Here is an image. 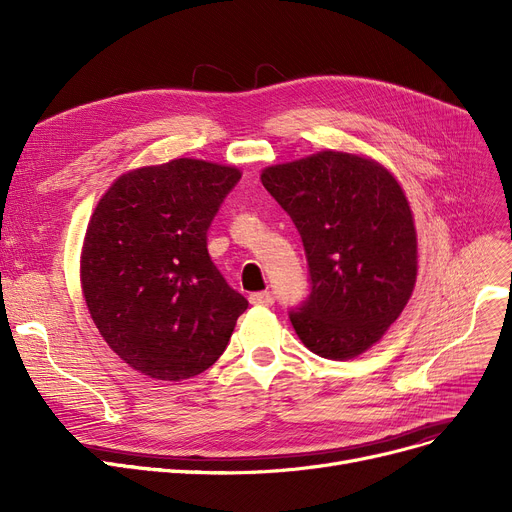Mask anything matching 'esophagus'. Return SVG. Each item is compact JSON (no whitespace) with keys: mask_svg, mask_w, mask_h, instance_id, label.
<instances>
[{"mask_svg":"<svg viewBox=\"0 0 512 512\" xmlns=\"http://www.w3.org/2000/svg\"><path fill=\"white\" fill-rule=\"evenodd\" d=\"M251 305H259V307H272L274 305V294L270 290H261V292H253L249 297Z\"/></svg>","mask_w":512,"mask_h":512,"instance_id":"obj_1","label":"esophagus"}]
</instances>
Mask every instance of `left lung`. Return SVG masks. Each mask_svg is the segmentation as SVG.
Listing matches in <instances>:
<instances>
[{
    "mask_svg": "<svg viewBox=\"0 0 512 512\" xmlns=\"http://www.w3.org/2000/svg\"><path fill=\"white\" fill-rule=\"evenodd\" d=\"M261 182L305 247L311 290L288 311L294 332L324 359L361 355L415 286L417 236L400 184L375 161L338 151L267 168Z\"/></svg>",
    "mask_w": 512,
    "mask_h": 512,
    "instance_id": "1",
    "label": "left lung"
}]
</instances>
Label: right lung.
Wrapping results in <instances>:
<instances>
[{
	"mask_svg": "<svg viewBox=\"0 0 512 512\" xmlns=\"http://www.w3.org/2000/svg\"><path fill=\"white\" fill-rule=\"evenodd\" d=\"M236 168L174 159L120 176L99 201L80 278L97 330L132 369L180 382L226 351L249 301L207 251Z\"/></svg>",
	"mask_w": 512,
	"mask_h": 512,
	"instance_id": "1",
	"label": "right lung"
}]
</instances>
